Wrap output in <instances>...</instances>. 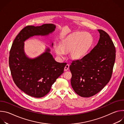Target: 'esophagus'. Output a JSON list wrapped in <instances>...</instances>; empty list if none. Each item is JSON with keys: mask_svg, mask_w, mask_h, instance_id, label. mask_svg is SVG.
<instances>
[{"mask_svg": "<svg viewBox=\"0 0 124 124\" xmlns=\"http://www.w3.org/2000/svg\"><path fill=\"white\" fill-rule=\"evenodd\" d=\"M69 64H67L65 66V68H64V70H65V71H67V70L69 69Z\"/></svg>", "mask_w": 124, "mask_h": 124, "instance_id": "esophagus-1", "label": "esophagus"}]
</instances>
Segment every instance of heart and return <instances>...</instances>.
Segmentation results:
<instances>
[{
	"instance_id": "1",
	"label": "heart",
	"mask_w": 124,
	"mask_h": 124,
	"mask_svg": "<svg viewBox=\"0 0 124 124\" xmlns=\"http://www.w3.org/2000/svg\"><path fill=\"white\" fill-rule=\"evenodd\" d=\"M93 42L92 35L88 32H77L72 34L60 46L56 48L57 54L62 57L65 52L70 51V56L79 59L86 55Z\"/></svg>"
}]
</instances>
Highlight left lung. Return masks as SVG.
Masks as SVG:
<instances>
[{"label": "left lung", "instance_id": "1", "mask_svg": "<svg viewBox=\"0 0 124 124\" xmlns=\"http://www.w3.org/2000/svg\"><path fill=\"white\" fill-rule=\"evenodd\" d=\"M100 39L91 51L70 66V80L75 92L82 97H92L109 81L115 60L114 45L109 35L99 29Z\"/></svg>", "mask_w": 124, "mask_h": 124}]
</instances>
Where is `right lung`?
Instances as JSON below:
<instances>
[{"mask_svg":"<svg viewBox=\"0 0 124 124\" xmlns=\"http://www.w3.org/2000/svg\"><path fill=\"white\" fill-rule=\"evenodd\" d=\"M55 28V25L49 23L28 25L20 31L12 44L9 64L13 79L17 87L30 96L42 98L46 95L63 73L66 63L55 61L48 48L39 57L30 59L24 54L23 42L35 35H48Z\"/></svg>","mask_w":124,"mask_h":124,"instance_id":"obj_1","label":"right lung"}]
</instances>
